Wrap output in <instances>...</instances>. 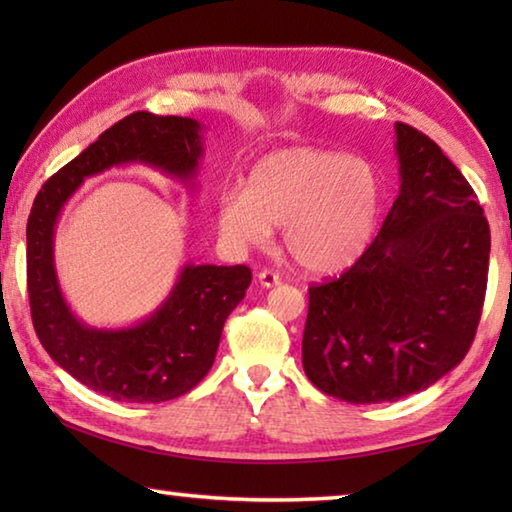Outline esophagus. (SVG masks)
I'll list each match as a JSON object with an SVG mask.
<instances>
[{
  "mask_svg": "<svg viewBox=\"0 0 512 512\" xmlns=\"http://www.w3.org/2000/svg\"><path fill=\"white\" fill-rule=\"evenodd\" d=\"M257 280H259V284H262V287L264 289H271V287H277V284H280L282 280H280V275H277V273H273V271H266V268H264V271L262 273H259L257 275Z\"/></svg>",
  "mask_w": 512,
  "mask_h": 512,
  "instance_id": "34e87169",
  "label": "esophagus"
}]
</instances>
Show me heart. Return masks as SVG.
I'll list each match as a JSON object with an SVG mask.
<instances>
[{
    "instance_id": "obj_1",
    "label": "heart",
    "mask_w": 512,
    "mask_h": 512,
    "mask_svg": "<svg viewBox=\"0 0 512 512\" xmlns=\"http://www.w3.org/2000/svg\"><path fill=\"white\" fill-rule=\"evenodd\" d=\"M381 210L375 164L357 155L293 146L259 158L244 192L228 189L216 203L221 237L235 248L262 246L271 225L309 273H339L370 244Z\"/></svg>"
}]
</instances>
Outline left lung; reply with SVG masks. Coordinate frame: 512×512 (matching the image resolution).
<instances>
[{
    "mask_svg": "<svg viewBox=\"0 0 512 512\" xmlns=\"http://www.w3.org/2000/svg\"><path fill=\"white\" fill-rule=\"evenodd\" d=\"M400 194L341 277L309 287L302 366L350 404L395 402L445 377L470 350L488 284L490 225L440 146L395 124Z\"/></svg>",
    "mask_w": 512,
    "mask_h": 512,
    "instance_id": "obj_1",
    "label": "left lung"
}]
</instances>
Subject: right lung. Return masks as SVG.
I'll list each match as a JSON object with an SVG mask.
<instances>
[{
  "label": "right lung",
  "instance_id": "add662e5",
  "mask_svg": "<svg viewBox=\"0 0 512 512\" xmlns=\"http://www.w3.org/2000/svg\"><path fill=\"white\" fill-rule=\"evenodd\" d=\"M203 126L189 117L133 112L54 173L33 201L27 223V287L42 348L60 368L117 402L160 404L185 395L212 368L225 318L250 287L244 264H185L167 300L137 325L101 329L81 323L60 291L54 235L60 210L85 178L121 164H146L194 180Z\"/></svg>",
  "mask_w": 512,
  "mask_h": 512
}]
</instances>
